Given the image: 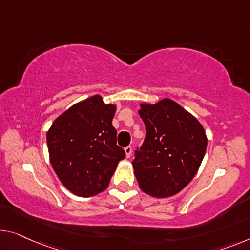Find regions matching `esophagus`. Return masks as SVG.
Here are the masks:
<instances>
[{"instance_id":"34e87169","label":"esophagus","mask_w":250,"mask_h":250,"mask_svg":"<svg viewBox=\"0 0 250 250\" xmlns=\"http://www.w3.org/2000/svg\"><path fill=\"white\" fill-rule=\"evenodd\" d=\"M125 157L129 158L130 156H131V154H132V148L130 147V146L125 147Z\"/></svg>"}]
</instances>
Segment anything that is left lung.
<instances>
[{
    "label": "left lung",
    "instance_id": "left-lung-1",
    "mask_svg": "<svg viewBox=\"0 0 250 250\" xmlns=\"http://www.w3.org/2000/svg\"><path fill=\"white\" fill-rule=\"evenodd\" d=\"M146 138L132 166L141 191L154 197L181 192L195 176L208 146L199 120L170 99L140 103Z\"/></svg>",
    "mask_w": 250,
    "mask_h": 250
}]
</instances>
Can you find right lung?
<instances>
[{"label":"right lung","mask_w":250,"mask_h":250,"mask_svg":"<svg viewBox=\"0 0 250 250\" xmlns=\"http://www.w3.org/2000/svg\"><path fill=\"white\" fill-rule=\"evenodd\" d=\"M115 110L101 95H93L67 109L48 130L50 164L73 194L89 197L103 192L125 157L112 125Z\"/></svg>","instance_id":"add662e5"}]
</instances>
